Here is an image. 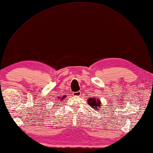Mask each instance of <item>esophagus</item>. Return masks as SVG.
<instances>
[{
    "mask_svg": "<svg viewBox=\"0 0 153 153\" xmlns=\"http://www.w3.org/2000/svg\"><path fill=\"white\" fill-rule=\"evenodd\" d=\"M73 95L74 96H80L81 95V92L80 91H74L73 93Z\"/></svg>",
    "mask_w": 153,
    "mask_h": 153,
    "instance_id": "34e87169",
    "label": "esophagus"
}]
</instances>
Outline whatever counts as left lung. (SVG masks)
Instances as JSON below:
<instances>
[{
	"label": "left lung",
	"instance_id": "8db88e82",
	"mask_svg": "<svg viewBox=\"0 0 153 153\" xmlns=\"http://www.w3.org/2000/svg\"><path fill=\"white\" fill-rule=\"evenodd\" d=\"M88 103L91 107L94 108V109H97V107H100L101 102L99 99L96 100V98H89L88 100Z\"/></svg>",
	"mask_w": 153,
	"mask_h": 153
}]
</instances>
